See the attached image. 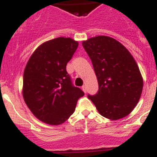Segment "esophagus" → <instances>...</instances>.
Instances as JSON below:
<instances>
[{
    "instance_id": "esophagus-1",
    "label": "esophagus",
    "mask_w": 157,
    "mask_h": 157,
    "mask_svg": "<svg viewBox=\"0 0 157 157\" xmlns=\"http://www.w3.org/2000/svg\"><path fill=\"white\" fill-rule=\"evenodd\" d=\"M82 90H83L85 93H86V86H85V85H83V86H82Z\"/></svg>"
}]
</instances>
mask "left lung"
Returning <instances> with one entry per match:
<instances>
[{"instance_id": "obj_1", "label": "left lung", "mask_w": 157, "mask_h": 157, "mask_svg": "<svg viewBox=\"0 0 157 157\" xmlns=\"http://www.w3.org/2000/svg\"><path fill=\"white\" fill-rule=\"evenodd\" d=\"M91 59L99 91L88 95L105 118L118 120L129 115L138 102L143 78L131 54L113 38L99 36L82 42Z\"/></svg>"}]
</instances>
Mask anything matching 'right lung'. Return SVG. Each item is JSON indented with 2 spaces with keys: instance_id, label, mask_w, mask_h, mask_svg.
<instances>
[{
  "instance_id": "add662e5",
  "label": "right lung",
  "mask_w": 157,
  "mask_h": 157,
  "mask_svg": "<svg viewBox=\"0 0 157 157\" xmlns=\"http://www.w3.org/2000/svg\"><path fill=\"white\" fill-rule=\"evenodd\" d=\"M77 47L78 42L71 38L47 41L35 50L25 67L23 99L32 113L46 124L58 125L67 121L84 95L73 86L66 71Z\"/></svg>"
}]
</instances>
